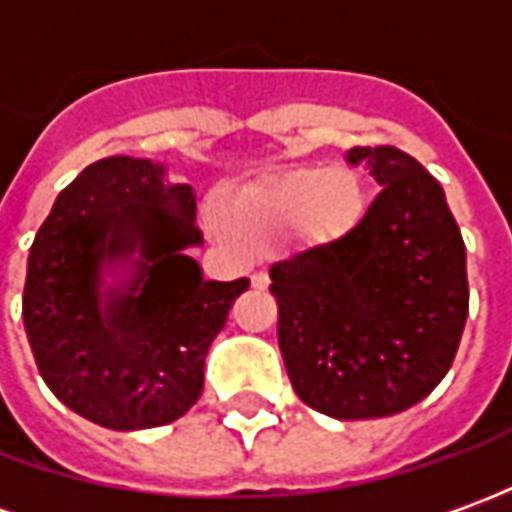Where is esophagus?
<instances>
[{"label":"esophagus","mask_w":512,"mask_h":512,"mask_svg":"<svg viewBox=\"0 0 512 512\" xmlns=\"http://www.w3.org/2000/svg\"><path fill=\"white\" fill-rule=\"evenodd\" d=\"M250 284H253L256 290H264V287L270 284V276H267V270H256V273L250 276Z\"/></svg>","instance_id":"1"}]
</instances>
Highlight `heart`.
Here are the masks:
<instances>
[{"mask_svg":"<svg viewBox=\"0 0 512 512\" xmlns=\"http://www.w3.org/2000/svg\"><path fill=\"white\" fill-rule=\"evenodd\" d=\"M219 211L228 231L248 239L279 231L296 216L298 236L324 245L358 225L363 188L352 171L298 166L222 194Z\"/></svg>","mask_w":512,"mask_h":512,"instance_id":"obj_1","label":"heart"}]
</instances>
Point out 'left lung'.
Here are the masks:
<instances>
[{
	"label": "left lung",
	"instance_id": "8db88e82",
	"mask_svg": "<svg viewBox=\"0 0 512 512\" xmlns=\"http://www.w3.org/2000/svg\"><path fill=\"white\" fill-rule=\"evenodd\" d=\"M377 194L335 242L270 267L296 394L335 420L406 411L448 375L468 318L465 242L442 185L394 146H355Z\"/></svg>",
	"mask_w": 512,
	"mask_h": 512
}]
</instances>
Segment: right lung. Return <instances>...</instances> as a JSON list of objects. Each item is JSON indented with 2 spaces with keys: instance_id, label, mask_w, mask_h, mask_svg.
<instances>
[{
  "instance_id": "obj_1",
  "label": "right lung",
  "mask_w": 512,
  "mask_h": 512,
  "mask_svg": "<svg viewBox=\"0 0 512 512\" xmlns=\"http://www.w3.org/2000/svg\"><path fill=\"white\" fill-rule=\"evenodd\" d=\"M191 185L163 166L106 157L61 194L33 239L22 318L50 392L115 431L180 420L200 400L208 346L248 279L205 281ZM141 256L136 279L100 307L104 261Z\"/></svg>"
}]
</instances>
